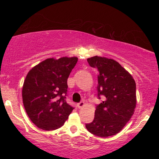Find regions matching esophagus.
Masks as SVG:
<instances>
[{
  "mask_svg": "<svg viewBox=\"0 0 159 159\" xmlns=\"http://www.w3.org/2000/svg\"><path fill=\"white\" fill-rule=\"evenodd\" d=\"M78 108H82V107H84V102H80L79 103H78Z\"/></svg>",
  "mask_w": 159,
  "mask_h": 159,
  "instance_id": "esophagus-1",
  "label": "esophagus"
}]
</instances>
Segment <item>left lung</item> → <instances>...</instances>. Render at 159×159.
I'll list each match as a JSON object with an SVG mask.
<instances>
[{
    "mask_svg": "<svg viewBox=\"0 0 159 159\" xmlns=\"http://www.w3.org/2000/svg\"><path fill=\"white\" fill-rule=\"evenodd\" d=\"M89 65L98 70V98L105 101L97 105L92 122L86 124L89 132L107 138L119 132L131 119L136 106V84L134 78L113 59L88 58Z\"/></svg>",
    "mask_w": 159,
    "mask_h": 159,
    "instance_id": "8db88e82",
    "label": "left lung"
}]
</instances>
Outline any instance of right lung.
Instances as JSON below:
<instances>
[{
  "mask_svg": "<svg viewBox=\"0 0 159 159\" xmlns=\"http://www.w3.org/2000/svg\"><path fill=\"white\" fill-rule=\"evenodd\" d=\"M78 57L48 58L27 75L22 89L24 106L32 122L51 131L61 127L74 109L66 102L68 78Z\"/></svg>",
  "mask_w": 159,
  "mask_h": 159,
  "instance_id": "right-lung-1",
  "label": "right lung"
}]
</instances>
